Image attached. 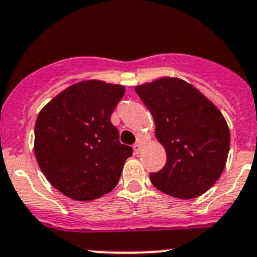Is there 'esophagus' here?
I'll use <instances>...</instances> for the list:
<instances>
[{
  "label": "esophagus",
  "mask_w": 257,
  "mask_h": 257,
  "mask_svg": "<svg viewBox=\"0 0 257 257\" xmlns=\"http://www.w3.org/2000/svg\"><path fill=\"white\" fill-rule=\"evenodd\" d=\"M141 148H143V147H141L140 143H136V144L134 145V150H135L136 154H139V153L141 152Z\"/></svg>",
  "instance_id": "1"
}]
</instances>
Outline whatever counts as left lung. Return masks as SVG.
<instances>
[{
	"instance_id": "obj_1",
	"label": "left lung",
	"mask_w": 257,
	"mask_h": 257,
	"mask_svg": "<svg viewBox=\"0 0 257 257\" xmlns=\"http://www.w3.org/2000/svg\"><path fill=\"white\" fill-rule=\"evenodd\" d=\"M155 122L167 163L150 181L177 199H194L218 181L227 163L229 128L220 110L191 84L161 77L135 88Z\"/></svg>"
}]
</instances>
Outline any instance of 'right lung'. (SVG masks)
<instances>
[{
  "label": "right lung",
  "instance_id": "add662e5",
  "mask_svg": "<svg viewBox=\"0 0 257 257\" xmlns=\"http://www.w3.org/2000/svg\"><path fill=\"white\" fill-rule=\"evenodd\" d=\"M123 94L122 85L85 80L61 91L38 114L37 162L51 185L70 199L90 201L118 183L133 155L110 122Z\"/></svg>",
  "mask_w": 257,
  "mask_h": 257
}]
</instances>
